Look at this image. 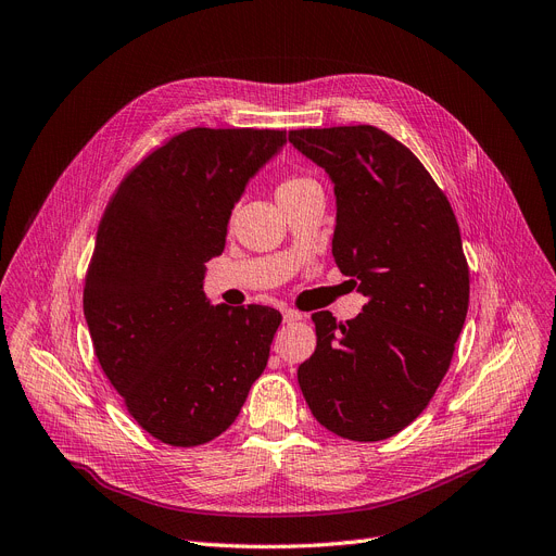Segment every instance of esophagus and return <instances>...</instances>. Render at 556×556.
I'll return each mask as SVG.
<instances>
[{"mask_svg": "<svg viewBox=\"0 0 556 556\" xmlns=\"http://www.w3.org/2000/svg\"><path fill=\"white\" fill-rule=\"evenodd\" d=\"M281 316H283V323H298V320H302V313L295 311V308H283Z\"/></svg>", "mask_w": 556, "mask_h": 556, "instance_id": "1", "label": "esophagus"}]
</instances>
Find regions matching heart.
Instances as JSON below:
<instances>
[{"label": "heart", "instance_id": "1", "mask_svg": "<svg viewBox=\"0 0 556 556\" xmlns=\"http://www.w3.org/2000/svg\"><path fill=\"white\" fill-rule=\"evenodd\" d=\"M313 186H318L313 179L304 177V175H288L279 181L277 186V200H283V198H291V195H298V192L302 190H308Z\"/></svg>", "mask_w": 556, "mask_h": 556}]
</instances>
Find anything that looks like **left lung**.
<instances>
[{
	"instance_id": "left-lung-1",
	"label": "left lung",
	"mask_w": 556,
	"mask_h": 556,
	"mask_svg": "<svg viewBox=\"0 0 556 556\" xmlns=\"http://www.w3.org/2000/svg\"><path fill=\"white\" fill-rule=\"evenodd\" d=\"M288 140L331 179V254L368 298L354 320L313 313L318 345L298 368L300 389L338 437L391 439L437 393L466 323L470 275L454 211L414 152L377 127Z\"/></svg>"
}]
</instances>
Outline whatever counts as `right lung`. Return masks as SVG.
<instances>
[{
    "instance_id": "obj_1",
    "label": "right lung",
    "mask_w": 556,
    "mask_h": 556,
    "mask_svg": "<svg viewBox=\"0 0 556 556\" xmlns=\"http://www.w3.org/2000/svg\"><path fill=\"white\" fill-rule=\"evenodd\" d=\"M283 144L275 129H188L142 159L104 211L84 316L104 375L161 443L220 437L268 366L281 313L211 304L204 263Z\"/></svg>"
}]
</instances>
